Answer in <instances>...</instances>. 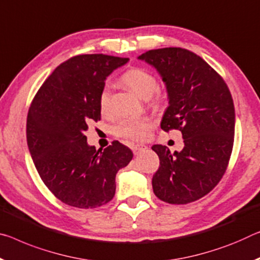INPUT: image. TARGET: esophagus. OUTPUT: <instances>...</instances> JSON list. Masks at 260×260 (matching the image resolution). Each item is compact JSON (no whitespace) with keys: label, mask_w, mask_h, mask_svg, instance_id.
Here are the masks:
<instances>
[{"label":"esophagus","mask_w":260,"mask_h":260,"mask_svg":"<svg viewBox=\"0 0 260 260\" xmlns=\"http://www.w3.org/2000/svg\"><path fill=\"white\" fill-rule=\"evenodd\" d=\"M146 146L145 145H134V146H132V150H133V152L135 155L138 154V152H140L141 150H143V149H146Z\"/></svg>","instance_id":"34e87169"}]
</instances>
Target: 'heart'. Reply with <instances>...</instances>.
I'll use <instances>...</instances> for the list:
<instances>
[{
    "instance_id": "heart-1",
    "label": "heart",
    "mask_w": 260,
    "mask_h": 260,
    "mask_svg": "<svg viewBox=\"0 0 260 260\" xmlns=\"http://www.w3.org/2000/svg\"><path fill=\"white\" fill-rule=\"evenodd\" d=\"M121 81L131 90L141 98H149L155 93L156 100H159L160 93L157 89V81L152 73L141 67H133L122 74ZM111 86L104 84L100 92V109L103 113H106L110 109ZM152 125L150 118H127L119 121L114 127V134L118 138L129 140V141H140L146 139L148 131Z\"/></svg>"
}]
</instances>
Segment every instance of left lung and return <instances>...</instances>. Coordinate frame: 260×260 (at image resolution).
<instances>
[{"label": "left lung", "instance_id": "8db88e82", "mask_svg": "<svg viewBox=\"0 0 260 260\" xmlns=\"http://www.w3.org/2000/svg\"><path fill=\"white\" fill-rule=\"evenodd\" d=\"M138 59L152 66L167 86L160 128L179 129L184 139L182 151L151 147L159 157L152 189L164 203H192L211 192L228 167L235 134L232 93L211 66L185 48L151 49Z\"/></svg>", "mask_w": 260, "mask_h": 260}]
</instances>
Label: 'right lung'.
Returning a JSON list of instances; mask_svg holds the SVG:
<instances>
[{
    "instance_id": "right-lung-1",
    "label": "right lung",
    "mask_w": 260,
    "mask_h": 260,
    "mask_svg": "<svg viewBox=\"0 0 260 260\" xmlns=\"http://www.w3.org/2000/svg\"><path fill=\"white\" fill-rule=\"evenodd\" d=\"M128 57L76 55L48 76L31 103L26 139L37 171L57 199L77 208L108 204L115 193V175L133 152L114 141L104 150L86 142L90 121L101 120L98 98L105 80Z\"/></svg>"
}]
</instances>
